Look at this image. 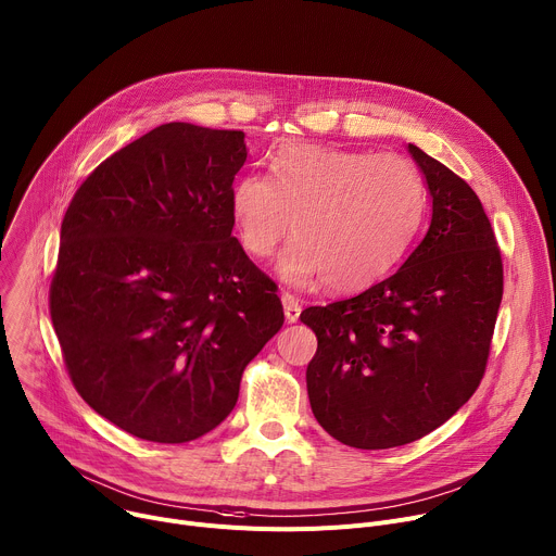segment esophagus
Returning a JSON list of instances; mask_svg holds the SVG:
<instances>
[{"mask_svg":"<svg viewBox=\"0 0 556 556\" xmlns=\"http://www.w3.org/2000/svg\"><path fill=\"white\" fill-rule=\"evenodd\" d=\"M282 306H285V318H287V323H289V325L298 323L300 312H302V306H300L298 298L291 295V293H282Z\"/></svg>","mask_w":556,"mask_h":556,"instance_id":"obj_1","label":"esophagus"}]
</instances>
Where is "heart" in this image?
<instances>
[{"instance_id": "b5f03b06", "label": "heart", "mask_w": 556, "mask_h": 556, "mask_svg": "<svg viewBox=\"0 0 556 556\" xmlns=\"http://www.w3.org/2000/svg\"><path fill=\"white\" fill-rule=\"evenodd\" d=\"M426 210L413 161L338 146L291 143L271 156V176L242 174L231 218L242 250L271 258L293 233L280 274L293 285L325 280L359 291L382 280L408 252Z\"/></svg>"}]
</instances>
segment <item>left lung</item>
Wrapping results in <instances>:
<instances>
[{"instance_id":"left-lung-1","label":"left lung","mask_w":556,"mask_h":556,"mask_svg":"<svg viewBox=\"0 0 556 556\" xmlns=\"http://www.w3.org/2000/svg\"><path fill=\"white\" fill-rule=\"evenodd\" d=\"M408 150L433 197L424 240L387 280L300 314L318 338L306 366L312 410L331 438L362 451L410 444L470 400L504 295L479 197L444 163Z\"/></svg>"}]
</instances>
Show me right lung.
I'll use <instances>...</instances> for the list:
<instances>
[{
  "label": "right lung",
  "instance_id": "add662e5",
  "mask_svg": "<svg viewBox=\"0 0 556 556\" xmlns=\"http://www.w3.org/2000/svg\"><path fill=\"white\" fill-rule=\"evenodd\" d=\"M244 132L165 123L108 156L61 223L50 318L77 393L126 433L192 442L285 323L231 236Z\"/></svg>",
  "mask_w": 556,
  "mask_h": 556
}]
</instances>
